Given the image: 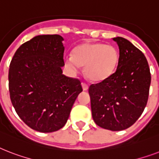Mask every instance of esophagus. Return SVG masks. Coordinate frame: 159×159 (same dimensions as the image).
<instances>
[{"label": "esophagus", "mask_w": 159, "mask_h": 159, "mask_svg": "<svg viewBox=\"0 0 159 159\" xmlns=\"http://www.w3.org/2000/svg\"><path fill=\"white\" fill-rule=\"evenodd\" d=\"M82 89L84 90V91H87L88 90V85L86 83V82H82Z\"/></svg>", "instance_id": "1"}]
</instances>
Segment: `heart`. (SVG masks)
I'll list each match as a JSON object with an SVG mask.
<instances>
[{"label":"heart","instance_id":"heart-1","mask_svg":"<svg viewBox=\"0 0 159 159\" xmlns=\"http://www.w3.org/2000/svg\"><path fill=\"white\" fill-rule=\"evenodd\" d=\"M65 63L73 72L80 66L84 67L85 74L92 82L108 79L116 69L119 53L114 46L102 43H84L76 47L73 55L65 57Z\"/></svg>","mask_w":159,"mask_h":159}]
</instances>
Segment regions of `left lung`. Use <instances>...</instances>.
I'll return each mask as SVG.
<instances>
[{"instance_id": "obj_1", "label": "left lung", "mask_w": 159, "mask_h": 159, "mask_svg": "<svg viewBox=\"0 0 159 159\" xmlns=\"http://www.w3.org/2000/svg\"><path fill=\"white\" fill-rule=\"evenodd\" d=\"M119 46L116 71L89 87L93 120L106 129L120 131L130 127L142 115L149 94L150 69L145 56L129 40L113 39Z\"/></svg>"}]
</instances>
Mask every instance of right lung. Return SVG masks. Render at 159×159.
I'll return each instance as SVG.
<instances>
[{"label": "right lung", "instance_id": "obj_1", "mask_svg": "<svg viewBox=\"0 0 159 159\" xmlns=\"http://www.w3.org/2000/svg\"><path fill=\"white\" fill-rule=\"evenodd\" d=\"M62 36L34 37L16 50L9 68V92L19 117L34 130L54 132L67 123L82 92L77 78L62 74Z\"/></svg>", "mask_w": 159, "mask_h": 159}]
</instances>
